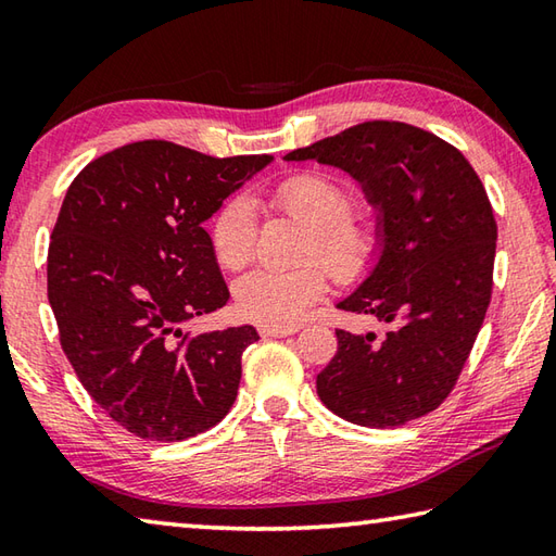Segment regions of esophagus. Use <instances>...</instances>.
Instances as JSON below:
<instances>
[{
    "label": "esophagus",
    "mask_w": 556,
    "mask_h": 556,
    "mask_svg": "<svg viewBox=\"0 0 556 556\" xmlns=\"http://www.w3.org/2000/svg\"><path fill=\"white\" fill-rule=\"evenodd\" d=\"M296 332L299 328H293V325H260V334L263 337H289Z\"/></svg>",
    "instance_id": "34e87169"
}]
</instances>
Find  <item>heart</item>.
<instances>
[{"instance_id":"1","label":"heart","mask_w":556,"mask_h":556,"mask_svg":"<svg viewBox=\"0 0 556 556\" xmlns=\"http://www.w3.org/2000/svg\"><path fill=\"white\" fill-rule=\"evenodd\" d=\"M269 210L308 228L303 260H318L340 285L371 271L383 245L380 226L356 214V192L332 173L299 170L265 194ZM216 263L241 269L255 255L257 214L241 194L228 198L210 222ZM318 263L296 269H253L236 281V308L245 320L289 325L303 318L328 291V275Z\"/></svg>"}]
</instances>
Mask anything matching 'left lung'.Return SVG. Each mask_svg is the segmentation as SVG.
Returning <instances> with one entry per match:
<instances>
[{"instance_id": "left-lung-1", "label": "left lung", "mask_w": 556, "mask_h": 556, "mask_svg": "<svg viewBox=\"0 0 556 556\" xmlns=\"http://www.w3.org/2000/svg\"><path fill=\"white\" fill-rule=\"evenodd\" d=\"M285 159L344 168L383 212L378 265L337 308L388 330H337L315 380L320 400L374 429L429 415L458 383L492 301L496 219L480 176L448 141L397 119L358 123Z\"/></svg>"}]
</instances>
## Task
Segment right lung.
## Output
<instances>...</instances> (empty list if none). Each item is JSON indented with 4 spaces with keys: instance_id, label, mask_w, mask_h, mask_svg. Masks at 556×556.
I'll use <instances>...</instances> for the list:
<instances>
[{
    "instance_id": "1",
    "label": "right lung",
    "mask_w": 556,
    "mask_h": 556,
    "mask_svg": "<svg viewBox=\"0 0 556 556\" xmlns=\"http://www.w3.org/2000/svg\"><path fill=\"white\" fill-rule=\"evenodd\" d=\"M271 156L216 159L163 139L93 159L48 248L60 344L96 405L144 441H185L231 409L255 328L182 332L228 301L202 222Z\"/></svg>"
}]
</instances>
